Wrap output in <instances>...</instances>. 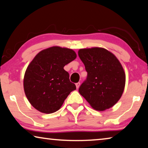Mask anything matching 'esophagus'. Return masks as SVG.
<instances>
[{"instance_id": "esophagus-1", "label": "esophagus", "mask_w": 148, "mask_h": 148, "mask_svg": "<svg viewBox=\"0 0 148 148\" xmlns=\"http://www.w3.org/2000/svg\"><path fill=\"white\" fill-rule=\"evenodd\" d=\"M79 86H80V83H79V82H77V83L76 84V88H77V89L79 88Z\"/></svg>"}]
</instances>
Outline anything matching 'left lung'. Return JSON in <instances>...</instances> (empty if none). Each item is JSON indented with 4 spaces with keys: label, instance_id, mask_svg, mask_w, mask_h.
I'll return each instance as SVG.
<instances>
[{
    "label": "left lung",
    "instance_id": "obj_1",
    "mask_svg": "<svg viewBox=\"0 0 148 148\" xmlns=\"http://www.w3.org/2000/svg\"><path fill=\"white\" fill-rule=\"evenodd\" d=\"M78 56L87 72L79 88L80 95L98 111L114 106L125 86V73L119 60L107 49L97 47L80 49Z\"/></svg>",
    "mask_w": 148,
    "mask_h": 148
}]
</instances>
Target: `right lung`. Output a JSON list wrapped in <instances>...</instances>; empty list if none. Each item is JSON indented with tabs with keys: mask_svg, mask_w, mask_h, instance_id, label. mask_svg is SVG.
Returning a JSON list of instances; mask_svg holds the SVG:
<instances>
[{
	"mask_svg": "<svg viewBox=\"0 0 148 148\" xmlns=\"http://www.w3.org/2000/svg\"><path fill=\"white\" fill-rule=\"evenodd\" d=\"M76 58L74 50L53 46L42 50L30 62L25 73L23 87L30 103L44 114L56 112L62 106L75 84L64 70Z\"/></svg>",
	"mask_w": 148,
	"mask_h": 148,
	"instance_id": "right-lung-1",
	"label": "right lung"
}]
</instances>
